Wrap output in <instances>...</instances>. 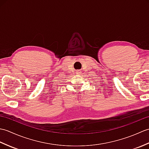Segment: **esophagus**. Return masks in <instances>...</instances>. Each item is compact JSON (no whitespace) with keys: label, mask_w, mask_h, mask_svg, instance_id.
I'll list each match as a JSON object with an SVG mask.
<instances>
[{"label":"esophagus","mask_w":149,"mask_h":149,"mask_svg":"<svg viewBox=\"0 0 149 149\" xmlns=\"http://www.w3.org/2000/svg\"><path fill=\"white\" fill-rule=\"evenodd\" d=\"M76 73H75V74H79L80 73H81V70H77L76 72H75Z\"/></svg>","instance_id":"34e87169"}]
</instances>
